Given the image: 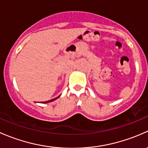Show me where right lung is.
Masks as SVG:
<instances>
[{
  "label": "right lung",
  "mask_w": 148,
  "mask_h": 148,
  "mask_svg": "<svg viewBox=\"0 0 148 148\" xmlns=\"http://www.w3.org/2000/svg\"><path fill=\"white\" fill-rule=\"evenodd\" d=\"M59 97H60V96H58V97H56V98H54V99H52V100H48V101H45V102H43V103H50V102H52V101H53V100H56V99H58V98Z\"/></svg>",
  "instance_id": "add662e5"
}]
</instances>
